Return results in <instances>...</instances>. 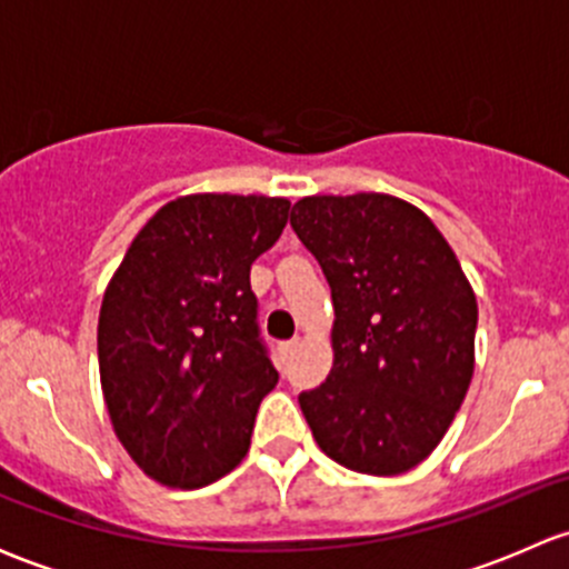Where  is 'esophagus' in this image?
Returning a JSON list of instances; mask_svg holds the SVG:
<instances>
[{
  "instance_id": "34e87169",
  "label": "esophagus",
  "mask_w": 569,
  "mask_h": 569,
  "mask_svg": "<svg viewBox=\"0 0 569 569\" xmlns=\"http://www.w3.org/2000/svg\"><path fill=\"white\" fill-rule=\"evenodd\" d=\"M302 347V341H300V338H291V341H283V343H280V355H283V358H291V355H295L297 352V349H300Z\"/></svg>"
}]
</instances>
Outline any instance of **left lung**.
Segmentation results:
<instances>
[{
	"mask_svg": "<svg viewBox=\"0 0 569 569\" xmlns=\"http://www.w3.org/2000/svg\"><path fill=\"white\" fill-rule=\"evenodd\" d=\"M291 228L332 295V369L300 393L330 460L399 476L449 432L476 363V295L418 206L386 192L308 194Z\"/></svg>",
	"mask_w": 569,
	"mask_h": 569,
	"instance_id": "obj_1",
	"label": "left lung"
}]
</instances>
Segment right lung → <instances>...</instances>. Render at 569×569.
Instances as JSON below:
<instances>
[{
  "instance_id": "1",
  "label": "right lung",
  "mask_w": 569,
  "mask_h": 569,
  "mask_svg": "<svg viewBox=\"0 0 569 569\" xmlns=\"http://www.w3.org/2000/svg\"><path fill=\"white\" fill-rule=\"evenodd\" d=\"M289 209L267 194H181L140 228L109 278L101 391L118 440L159 485H211L248 455L258 405L278 386L250 267L278 242Z\"/></svg>"
}]
</instances>
